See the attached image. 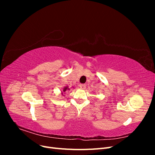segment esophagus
Here are the masks:
<instances>
[{"mask_svg": "<svg viewBox=\"0 0 155 155\" xmlns=\"http://www.w3.org/2000/svg\"><path fill=\"white\" fill-rule=\"evenodd\" d=\"M79 87L81 89H85L86 88V85L85 84H80V85H79Z\"/></svg>", "mask_w": 155, "mask_h": 155, "instance_id": "obj_1", "label": "esophagus"}]
</instances>
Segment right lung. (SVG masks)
Listing matches in <instances>:
<instances>
[{"label":"right lung","instance_id":"add662e5","mask_svg":"<svg viewBox=\"0 0 155 155\" xmlns=\"http://www.w3.org/2000/svg\"><path fill=\"white\" fill-rule=\"evenodd\" d=\"M70 88L68 87V86H66V87H64L63 88V91H61V95L63 96H65V92H68V91H70Z\"/></svg>","mask_w":155,"mask_h":155}]
</instances>
